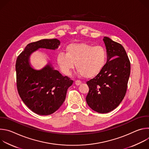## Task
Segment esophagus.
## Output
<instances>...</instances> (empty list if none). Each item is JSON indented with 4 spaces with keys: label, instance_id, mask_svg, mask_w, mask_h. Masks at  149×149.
Instances as JSON below:
<instances>
[{
    "label": "esophagus",
    "instance_id": "esophagus-1",
    "mask_svg": "<svg viewBox=\"0 0 149 149\" xmlns=\"http://www.w3.org/2000/svg\"><path fill=\"white\" fill-rule=\"evenodd\" d=\"M81 81L79 80H77L75 81V84L77 85V86H79V85L81 84Z\"/></svg>",
    "mask_w": 149,
    "mask_h": 149
}]
</instances>
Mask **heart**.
<instances>
[{"mask_svg":"<svg viewBox=\"0 0 149 149\" xmlns=\"http://www.w3.org/2000/svg\"><path fill=\"white\" fill-rule=\"evenodd\" d=\"M66 54L59 53L56 57L62 71L69 74L74 67L84 78H92L103 70L107 61V52L101 46L87 43H74L66 47Z\"/></svg>","mask_w":149,"mask_h":149,"instance_id":"1","label":"heart"}]
</instances>
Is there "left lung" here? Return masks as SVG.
Instances as JSON below:
<instances>
[{
    "label": "left lung",
    "mask_w": 149,
    "mask_h": 149,
    "mask_svg": "<svg viewBox=\"0 0 149 149\" xmlns=\"http://www.w3.org/2000/svg\"><path fill=\"white\" fill-rule=\"evenodd\" d=\"M103 40L107 62L101 72L87 82L89 91L86 101L99 113H107L117 107L125 97L130 74V62L124 47L108 37Z\"/></svg>",
    "instance_id": "obj_1"
}]
</instances>
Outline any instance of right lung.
Here are the masks:
<instances>
[{
	"label": "right lung",
	"instance_id": "add662e5",
	"mask_svg": "<svg viewBox=\"0 0 149 149\" xmlns=\"http://www.w3.org/2000/svg\"><path fill=\"white\" fill-rule=\"evenodd\" d=\"M60 44L57 39H44L27 45L16 61V86L20 97L35 113L47 116L55 112L64 102L68 88L73 81L63 77L51 65L40 70L33 69L30 55L39 48L55 49Z\"/></svg>",
	"mask_w": 149,
	"mask_h": 149
}]
</instances>
